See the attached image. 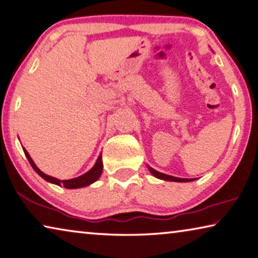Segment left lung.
Here are the masks:
<instances>
[{
	"label": "left lung",
	"instance_id": "1",
	"mask_svg": "<svg viewBox=\"0 0 258 258\" xmlns=\"http://www.w3.org/2000/svg\"><path fill=\"white\" fill-rule=\"evenodd\" d=\"M148 169L150 171V173L154 175V177H156L158 179H162V180H167V181H177V182H188V181H194L195 179H186V178H177V177H172V175H169V174H165V173H162V172H158V171L154 170L153 167L148 166Z\"/></svg>",
	"mask_w": 258,
	"mask_h": 258
}]
</instances>
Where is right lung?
Segmentation results:
<instances>
[{
  "label": "right lung",
  "instance_id": "add662e5",
  "mask_svg": "<svg viewBox=\"0 0 258 258\" xmlns=\"http://www.w3.org/2000/svg\"><path fill=\"white\" fill-rule=\"evenodd\" d=\"M23 150H24V153H25V156L27 157L28 162H30L31 166L33 167L35 172L38 173L40 177H42L44 180H47L48 182L55 183V185H58V186H64L65 188H69V189H75V188L86 187V186L91 185V183H93V182H95L97 179L101 177L102 170H103V163H102V156L100 155L99 158H97L96 163H95V165H94L92 169L88 171V172H86L85 174L80 175V177H78V178L69 179V180H59V179L54 178V177H50V175L43 173L42 171H41L39 167L34 164L33 159L31 158L30 154L27 153V150L25 148H23Z\"/></svg>",
  "mask_w": 258,
  "mask_h": 258
}]
</instances>
